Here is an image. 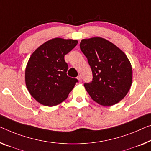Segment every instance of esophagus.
I'll return each mask as SVG.
<instances>
[{
    "label": "esophagus",
    "mask_w": 151,
    "mask_h": 151,
    "mask_svg": "<svg viewBox=\"0 0 151 151\" xmlns=\"http://www.w3.org/2000/svg\"><path fill=\"white\" fill-rule=\"evenodd\" d=\"M76 78H77V79L79 81H81V76L78 75V76H77V77H76Z\"/></svg>",
    "instance_id": "esophagus-1"
}]
</instances>
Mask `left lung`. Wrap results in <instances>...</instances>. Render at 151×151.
<instances>
[{
  "label": "left lung",
  "instance_id": "8db88e82",
  "mask_svg": "<svg viewBox=\"0 0 151 151\" xmlns=\"http://www.w3.org/2000/svg\"><path fill=\"white\" fill-rule=\"evenodd\" d=\"M80 48L91 66L93 80L85 83L92 100L104 106L117 104L132 86V68L127 55L101 37L82 39Z\"/></svg>",
  "mask_w": 151,
  "mask_h": 151
}]
</instances>
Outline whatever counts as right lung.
<instances>
[{
    "label": "right lung",
    "instance_id": "add662e5",
    "mask_svg": "<svg viewBox=\"0 0 151 151\" xmlns=\"http://www.w3.org/2000/svg\"><path fill=\"white\" fill-rule=\"evenodd\" d=\"M77 40L55 38L32 53L25 70V82L30 95L47 106H54L68 98L78 81L67 76L64 55L75 48Z\"/></svg>",
    "mask_w": 151,
    "mask_h": 151
}]
</instances>
